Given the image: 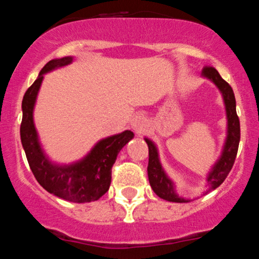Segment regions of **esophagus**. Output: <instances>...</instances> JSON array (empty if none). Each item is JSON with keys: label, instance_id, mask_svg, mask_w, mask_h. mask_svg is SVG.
I'll return each mask as SVG.
<instances>
[{"label": "esophagus", "instance_id": "1", "mask_svg": "<svg viewBox=\"0 0 259 259\" xmlns=\"http://www.w3.org/2000/svg\"><path fill=\"white\" fill-rule=\"evenodd\" d=\"M132 127L136 133H143L146 129V119L143 115H136L134 116L132 121Z\"/></svg>", "mask_w": 259, "mask_h": 259}]
</instances>
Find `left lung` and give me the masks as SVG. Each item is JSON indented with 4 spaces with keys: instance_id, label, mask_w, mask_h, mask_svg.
<instances>
[{
    "instance_id": "8db88e82",
    "label": "left lung",
    "mask_w": 259,
    "mask_h": 259,
    "mask_svg": "<svg viewBox=\"0 0 259 259\" xmlns=\"http://www.w3.org/2000/svg\"><path fill=\"white\" fill-rule=\"evenodd\" d=\"M201 76L204 78H208L215 84L223 95L224 104H225L226 119H227V132L225 144H224L223 151H221L220 157L215 162L214 166L211 167L210 172L206 176V182H208L210 190L217 189L227 177L230 171H231L234 162L237 155L238 144H240V120H238L237 113H236V99L234 91L231 86L219 75V72L214 67H204ZM147 146H149V166H147V175H149L150 186L153 192L161 199L167 201H173V203H188L189 199H184L180 197L176 193L175 183L171 178L167 176L162 167L160 157H158L157 147L155 143L150 139L145 138Z\"/></svg>"
}]
</instances>
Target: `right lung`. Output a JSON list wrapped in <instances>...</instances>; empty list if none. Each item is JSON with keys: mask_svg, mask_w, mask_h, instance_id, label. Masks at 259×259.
<instances>
[{"mask_svg": "<svg viewBox=\"0 0 259 259\" xmlns=\"http://www.w3.org/2000/svg\"><path fill=\"white\" fill-rule=\"evenodd\" d=\"M72 61V56L50 60L27 90L22 101L21 141L30 169L42 188L67 201L90 203L98 200L108 192L116 156L134 138V133L125 130L120 134L102 139L83 158L70 164L56 163L48 157L34 125V107L45 73L70 65Z\"/></svg>", "mask_w": 259, "mask_h": 259, "instance_id": "obj_1", "label": "right lung"}]
</instances>
